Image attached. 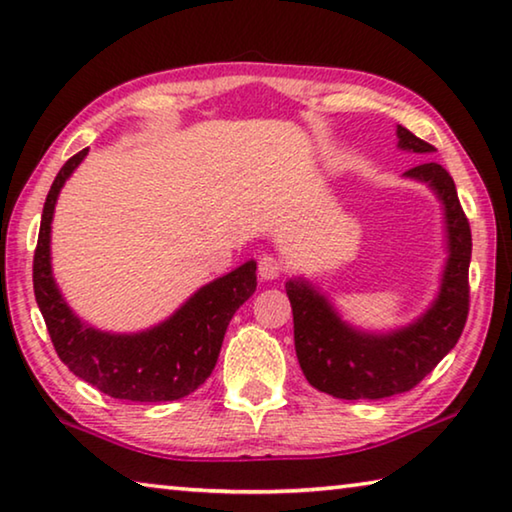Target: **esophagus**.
<instances>
[{
	"label": "esophagus",
	"instance_id": "esophagus-1",
	"mask_svg": "<svg viewBox=\"0 0 512 512\" xmlns=\"http://www.w3.org/2000/svg\"><path fill=\"white\" fill-rule=\"evenodd\" d=\"M257 271L262 280H275V278H280V273H282V262L271 255H264V257H259Z\"/></svg>",
	"mask_w": 512,
	"mask_h": 512
}]
</instances>
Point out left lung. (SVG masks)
I'll use <instances>...</instances> for the list:
<instances>
[{"label":"left lung","instance_id":"8db88e82","mask_svg":"<svg viewBox=\"0 0 512 512\" xmlns=\"http://www.w3.org/2000/svg\"><path fill=\"white\" fill-rule=\"evenodd\" d=\"M396 134L403 150L421 154L435 150L401 125ZM405 175L431 184L444 202L451 248L440 298L415 326L385 337L360 335L344 326L326 298L314 289L303 282H287L300 369L307 383L335 399L376 401L410 392L458 344L467 323L472 230L460 207L456 184L435 161H424Z\"/></svg>","mask_w":512,"mask_h":512}]
</instances>
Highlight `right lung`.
<instances>
[{
  "label": "right lung",
  "instance_id": "right-lung-1",
  "mask_svg": "<svg viewBox=\"0 0 512 512\" xmlns=\"http://www.w3.org/2000/svg\"><path fill=\"white\" fill-rule=\"evenodd\" d=\"M86 152L88 148L63 164L43 207L34 253V294L40 314L56 355L88 385L120 401H177L212 376L234 312L255 294L257 264H243L202 287L180 312L141 335H109L86 328L61 298L50 266L56 196Z\"/></svg>",
  "mask_w": 512,
  "mask_h": 512
}]
</instances>
